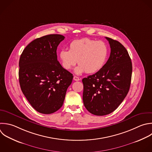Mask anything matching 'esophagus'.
Instances as JSON below:
<instances>
[{
  "mask_svg": "<svg viewBox=\"0 0 152 152\" xmlns=\"http://www.w3.org/2000/svg\"><path fill=\"white\" fill-rule=\"evenodd\" d=\"M73 79H74V81H79V80H80V78H79L78 77H77V76H74Z\"/></svg>",
  "mask_w": 152,
  "mask_h": 152,
  "instance_id": "1",
  "label": "esophagus"
}]
</instances>
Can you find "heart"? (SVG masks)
Returning a JSON list of instances; mask_svg holds the SVG:
<instances>
[{"mask_svg":"<svg viewBox=\"0 0 152 152\" xmlns=\"http://www.w3.org/2000/svg\"><path fill=\"white\" fill-rule=\"evenodd\" d=\"M69 50L63 49L59 52V59L62 67L70 69L77 62L79 65L74 71L77 74L84 72L96 73L106 64L109 56V48L102 41L83 38L72 41Z\"/></svg>","mask_w":152,"mask_h":152,"instance_id":"heart-1","label":"heart"}]
</instances>
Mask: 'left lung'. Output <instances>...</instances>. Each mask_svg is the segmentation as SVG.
I'll use <instances>...</instances> for the list:
<instances>
[{
	"instance_id": "left-lung-1",
	"label": "left lung",
	"mask_w": 152,
	"mask_h": 152,
	"mask_svg": "<svg viewBox=\"0 0 152 152\" xmlns=\"http://www.w3.org/2000/svg\"><path fill=\"white\" fill-rule=\"evenodd\" d=\"M110 47V56L103 67L83 79V99L91 113L103 116L113 112L128 93L132 63L126 49L119 42L105 37Z\"/></svg>"
}]
</instances>
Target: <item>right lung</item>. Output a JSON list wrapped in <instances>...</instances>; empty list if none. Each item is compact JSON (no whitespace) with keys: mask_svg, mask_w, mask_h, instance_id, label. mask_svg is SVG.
<instances>
[{"mask_svg":"<svg viewBox=\"0 0 152 152\" xmlns=\"http://www.w3.org/2000/svg\"><path fill=\"white\" fill-rule=\"evenodd\" d=\"M65 37L49 34L36 39L24 49L19 61L21 90L32 107L50 114L62 106L73 75L57 59L56 50Z\"/></svg>","mask_w":152,"mask_h":152,"instance_id":"add662e5","label":"right lung"}]
</instances>
